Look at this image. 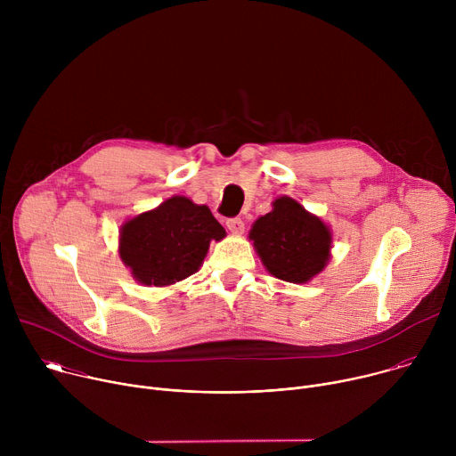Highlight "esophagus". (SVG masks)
I'll list each match as a JSON object with an SVG mask.
<instances>
[{
	"label": "esophagus",
	"instance_id": "34e87169",
	"mask_svg": "<svg viewBox=\"0 0 456 456\" xmlns=\"http://www.w3.org/2000/svg\"><path fill=\"white\" fill-rule=\"evenodd\" d=\"M227 229H229L234 236H240V234H243V231H245V224H243L241 218H229V220H227Z\"/></svg>",
	"mask_w": 456,
	"mask_h": 456
}]
</instances>
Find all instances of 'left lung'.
Wrapping results in <instances>:
<instances>
[{"instance_id":"left-lung-1","label":"left lung","mask_w":456,"mask_h":456,"mask_svg":"<svg viewBox=\"0 0 456 456\" xmlns=\"http://www.w3.org/2000/svg\"><path fill=\"white\" fill-rule=\"evenodd\" d=\"M248 240L269 274L289 283H308L332 257L330 227L290 197L273 202V211L252 224Z\"/></svg>"}]
</instances>
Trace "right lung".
Masks as SVG:
<instances>
[{"label":"right lung","mask_w":456,"mask_h":456,"mask_svg":"<svg viewBox=\"0 0 456 456\" xmlns=\"http://www.w3.org/2000/svg\"><path fill=\"white\" fill-rule=\"evenodd\" d=\"M224 238L208 206L175 194L120 225L118 256L137 283L171 287L199 273L211 241Z\"/></svg>","instance_id":"1"}]
</instances>
